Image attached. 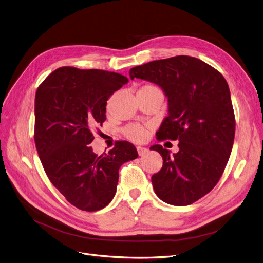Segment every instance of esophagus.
Instances as JSON below:
<instances>
[{
    "mask_svg": "<svg viewBox=\"0 0 263 263\" xmlns=\"http://www.w3.org/2000/svg\"><path fill=\"white\" fill-rule=\"evenodd\" d=\"M137 149H138V153H139V156H145V155L148 153L147 148L142 147V146H138Z\"/></svg>",
    "mask_w": 263,
    "mask_h": 263,
    "instance_id": "34e87169",
    "label": "esophagus"
}]
</instances>
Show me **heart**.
Here are the masks:
<instances>
[{
    "mask_svg": "<svg viewBox=\"0 0 263 263\" xmlns=\"http://www.w3.org/2000/svg\"><path fill=\"white\" fill-rule=\"evenodd\" d=\"M144 87H155L153 85H146ZM125 137L133 142H143L146 138V130L140 124H130L124 129Z\"/></svg>",
    "mask_w": 263,
    "mask_h": 263,
    "instance_id": "heart-1",
    "label": "heart"
}]
</instances>
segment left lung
<instances>
[{
	"mask_svg": "<svg viewBox=\"0 0 263 263\" xmlns=\"http://www.w3.org/2000/svg\"><path fill=\"white\" fill-rule=\"evenodd\" d=\"M130 78L158 85L168 99L159 140H179V152L161 145V170L152 177L156 195L173 206H187L220 180L235 137V117L227 80L196 57L180 55L154 61L129 71Z\"/></svg>",
	"mask_w": 263,
	"mask_h": 263,
	"instance_id": "obj_1",
	"label": "left lung"
}]
</instances>
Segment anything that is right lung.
I'll use <instances>...</instances> for the list:
<instances>
[{
	"instance_id": "add662e5",
	"label": "right lung",
	"mask_w": 263,
	"mask_h": 263,
	"mask_svg": "<svg viewBox=\"0 0 263 263\" xmlns=\"http://www.w3.org/2000/svg\"><path fill=\"white\" fill-rule=\"evenodd\" d=\"M128 78L100 69L62 67L37 87L34 142L46 176L71 205L97 211L112 200L119 169L139 157L133 144L120 141L97 156L92 129L106 120V105Z\"/></svg>"
}]
</instances>
